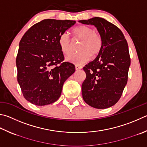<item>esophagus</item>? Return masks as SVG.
<instances>
[{"instance_id": "1", "label": "esophagus", "mask_w": 147, "mask_h": 147, "mask_svg": "<svg viewBox=\"0 0 147 147\" xmlns=\"http://www.w3.org/2000/svg\"><path fill=\"white\" fill-rule=\"evenodd\" d=\"M75 68H76V70H80V69H82V66L80 65H75Z\"/></svg>"}]
</instances>
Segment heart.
<instances>
[{
	"mask_svg": "<svg viewBox=\"0 0 147 147\" xmlns=\"http://www.w3.org/2000/svg\"><path fill=\"white\" fill-rule=\"evenodd\" d=\"M73 33L74 39L82 40L78 47L80 52L67 56V61L75 65H82L89 60L91 56L95 57L100 54L102 50L103 41L100 34L96 33L92 28L84 25L79 26L73 29ZM59 44L65 55L71 53L73 43L67 33L61 34Z\"/></svg>",
	"mask_w": 147,
	"mask_h": 147,
	"instance_id": "1",
	"label": "heart"
}]
</instances>
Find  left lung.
Wrapping results in <instances>:
<instances>
[{
    "label": "left lung",
    "instance_id": "obj_1",
    "mask_svg": "<svg viewBox=\"0 0 147 147\" xmlns=\"http://www.w3.org/2000/svg\"><path fill=\"white\" fill-rule=\"evenodd\" d=\"M97 28L103 41L101 51L84 67L83 99L96 109L109 108L121 98L128 80L130 58L128 44L120 29L100 17L80 20Z\"/></svg>",
    "mask_w": 147,
    "mask_h": 147
}]
</instances>
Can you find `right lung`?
<instances>
[{
    "label": "right lung",
    "instance_id": "add662e5",
    "mask_svg": "<svg viewBox=\"0 0 147 147\" xmlns=\"http://www.w3.org/2000/svg\"><path fill=\"white\" fill-rule=\"evenodd\" d=\"M74 20L44 19L29 28L19 43L16 58L17 80L24 97L38 106L54 103L63 85L75 72L63 62L60 36L75 24Z\"/></svg>",
    "mask_w": 147,
    "mask_h": 147
}]
</instances>
